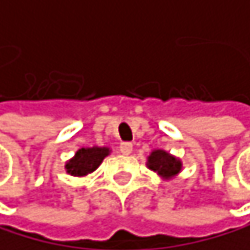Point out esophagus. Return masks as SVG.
<instances>
[{
	"label": "esophagus",
	"mask_w": 250,
	"mask_h": 250,
	"mask_svg": "<svg viewBox=\"0 0 250 250\" xmlns=\"http://www.w3.org/2000/svg\"><path fill=\"white\" fill-rule=\"evenodd\" d=\"M119 149H121V152L124 156H129L133 152V144H129V142H122Z\"/></svg>",
	"instance_id": "esophagus-1"
}]
</instances>
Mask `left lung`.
<instances>
[{
    "label": "left lung",
    "instance_id": "left-lung-1",
    "mask_svg": "<svg viewBox=\"0 0 250 250\" xmlns=\"http://www.w3.org/2000/svg\"><path fill=\"white\" fill-rule=\"evenodd\" d=\"M146 167L162 180H172L182 172L183 163L179 157L169 154L165 149H152L146 157Z\"/></svg>",
    "mask_w": 250,
    "mask_h": 250
}]
</instances>
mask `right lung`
Masks as SVG:
<instances>
[{
    "instance_id": "1",
    "label": "right lung",
    "mask_w": 250,
    "mask_h": 250,
    "mask_svg": "<svg viewBox=\"0 0 250 250\" xmlns=\"http://www.w3.org/2000/svg\"><path fill=\"white\" fill-rule=\"evenodd\" d=\"M111 149L108 146H87L75 152V156L65 162V171L73 177H87L101 167Z\"/></svg>"
}]
</instances>
